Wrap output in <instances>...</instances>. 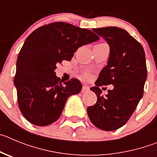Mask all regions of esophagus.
Returning <instances> with one entry per match:
<instances>
[{
    "label": "esophagus",
    "mask_w": 157,
    "mask_h": 157,
    "mask_svg": "<svg viewBox=\"0 0 157 157\" xmlns=\"http://www.w3.org/2000/svg\"><path fill=\"white\" fill-rule=\"evenodd\" d=\"M89 91V87L87 85H84L83 87H82V90H81V92L82 93H85L87 91Z\"/></svg>",
    "instance_id": "obj_1"
}]
</instances>
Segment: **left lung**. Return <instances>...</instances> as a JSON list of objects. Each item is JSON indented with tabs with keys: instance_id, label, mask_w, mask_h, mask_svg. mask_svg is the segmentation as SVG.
<instances>
[{
	"instance_id": "1",
	"label": "left lung",
	"mask_w": 157,
	"mask_h": 157,
	"mask_svg": "<svg viewBox=\"0 0 157 157\" xmlns=\"http://www.w3.org/2000/svg\"><path fill=\"white\" fill-rule=\"evenodd\" d=\"M109 46L107 66L100 72L94 87L97 102L87 109L94 126L114 131L124 126L142 98L147 78L145 55L141 44L125 29L116 26L92 29ZM113 84L105 96H101V85Z\"/></svg>"
}]
</instances>
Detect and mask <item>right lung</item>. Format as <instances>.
Listing matches in <instances>:
<instances>
[{"mask_svg":"<svg viewBox=\"0 0 157 157\" xmlns=\"http://www.w3.org/2000/svg\"><path fill=\"white\" fill-rule=\"evenodd\" d=\"M99 39L95 33L66 22H53L34 30L25 40L16 63L14 84L23 117L36 126H47L61 116L70 96L80 93L77 79L65 83L55 70L70 61L83 45Z\"/></svg>","mask_w":157,"mask_h":157,"instance_id":"right-lung-1","label":"right lung"}]
</instances>
